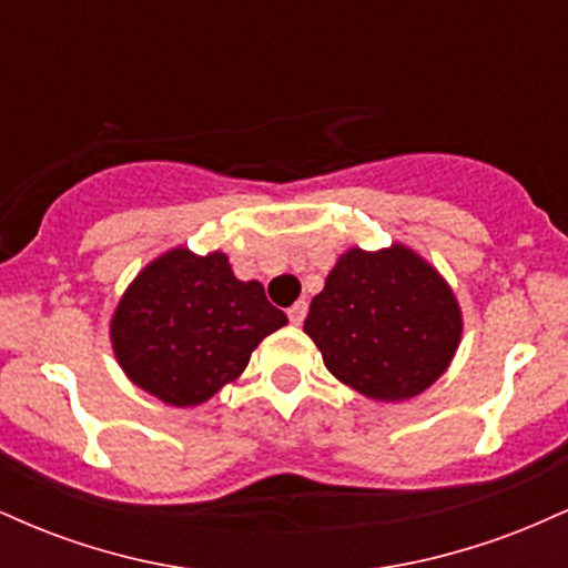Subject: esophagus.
<instances>
[{"label": "esophagus", "instance_id": "obj_1", "mask_svg": "<svg viewBox=\"0 0 568 568\" xmlns=\"http://www.w3.org/2000/svg\"><path fill=\"white\" fill-rule=\"evenodd\" d=\"M304 317H306V302H296L288 310V321L293 323V325H302L304 323Z\"/></svg>", "mask_w": 568, "mask_h": 568}]
</instances>
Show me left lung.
<instances>
[{
  "mask_svg": "<svg viewBox=\"0 0 568 568\" xmlns=\"http://www.w3.org/2000/svg\"><path fill=\"white\" fill-rule=\"evenodd\" d=\"M304 331L338 382L374 400H406L452 363L462 315L452 288L403 245L338 258Z\"/></svg>",
  "mask_w": 568,
  "mask_h": 568,
  "instance_id": "8db88e82",
  "label": "left lung"
}]
</instances>
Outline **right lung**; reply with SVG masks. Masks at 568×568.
<instances>
[{
	"label": "right lung",
	"mask_w": 568,
	"mask_h": 568,
	"mask_svg": "<svg viewBox=\"0 0 568 568\" xmlns=\"http://www.w3.org/2000/svg\"><path fill=\"white\" fill-rule=\"evenodd\" d=\"M288 323L264 285L232 275L224 253L186 247L133 280L112 321L114 355L141 389L171 406H197L243 374L264 336Z\"/></svg>",
	"instance_id": "obj_1"
}]
</instances>
